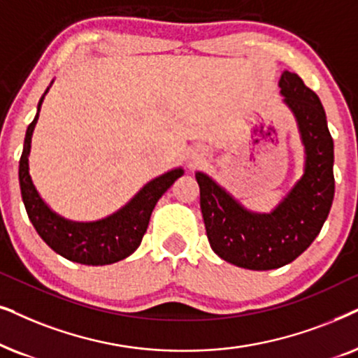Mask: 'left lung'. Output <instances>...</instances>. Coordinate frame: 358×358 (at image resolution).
Instances as JSON below:
<instances>
[{"instance_id":"1","label":"left lung","mask_w":358,"mask_h":358,"mask_svg":"<svg viewBox=\"0 0 358 358\" xmlns=\"http://www.w3.org/2000/svg\"><path fill=\"white\" fill-rule=\"evenodd\" d=\"M278 87L304 145V173L278 206L270 213L250 211L211 176L196 171L211 249L249 270L280 268L301 255L321 232L334 199V142L321 99L288 70Z\"/></svg>"}]
</instances>
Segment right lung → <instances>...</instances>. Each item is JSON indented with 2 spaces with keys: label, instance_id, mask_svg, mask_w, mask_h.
<instances>
[{
  "label": "right lung",
  "instance_id": "obj_1",
  "mask_svg": "<svg viewBox=\"0 0 358 358\" xmlns=\"http://www.w3.org/2000/svg\"><path fill=\"white\" fill-rule=\"evenodd\" d=\"M49 88L39 99L34 121L27 126L22 155L19 160V187H21V196L27 216L42 241L66 260L83 265L114 264L134 254L137 247L141 245L157 201L173 185L175 180L183 175V169L178 166L150 180L134 194L129 203L98 221H70L52 211L41 198L29 175L32 132H34L42 101Z\"/></svg>",
  "mask_w": 358,
  "mask_h": 358
}]
</instances>
